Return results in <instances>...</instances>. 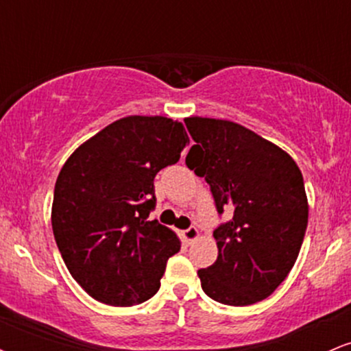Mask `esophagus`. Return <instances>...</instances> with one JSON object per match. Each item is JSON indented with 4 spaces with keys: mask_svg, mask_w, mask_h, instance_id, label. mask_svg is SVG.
<instances>
[{
    "mask_svg": "<svg viewBox=\"0 0 351 351\" xmlns=\"http://www.w3.org/2000/svg\"><path fill=\"white\" fill-rule=\"evenodd\" d=\"M199 229L198 228H195V226H191V228H188L186 231H183V237H184V241H186L188 244H191V243H195L196 239H198L199 237Z\"/></svg>",
    "mask_w": 351,
    "mask_h": 351,
    "instance_id": "1",
    "label": "esophagus"
}]
</instances>
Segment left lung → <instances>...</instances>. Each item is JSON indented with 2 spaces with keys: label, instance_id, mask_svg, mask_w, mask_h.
Masks as SVG:
<instances>
[{
  "label": "left lung",
  "instance_id": "1",
  "mask_svg": "<svg viewBox=\"0 0 351 351\" xmlns=\"http://www.w3.org/2000/svg\"><path fill=\"white\" fill-rule=\"evenodd\" d=\"M195 145L189 170L206 180L217 213L234 211L213 232L217 259L199 269L201 287L213 300L245 307L267 299L299 257L308 223L302 173L287 152L243 125L188 117Z\"/></svg>",
  "mask_w": 351,
  "mask_h": 351
}]
</instances>
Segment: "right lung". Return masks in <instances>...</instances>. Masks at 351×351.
<instances>
[{
  "instance_id": "add662e5",
  "label": "right lung",
  "mask_w": 351,
  "mask_h": 351,
  "mask_svg": "<svg viewBox=\"0 0 351 351\" xmlns=\"http://www.w3.org/2000/svg\"><path fill=\"white\" fill-rule=\"evenodd\" d=\"M189 143L183 123L163 115H128L86 140L64 163L51 223L64 264L92 299L132 307L155 295L175 231L148 219L156 173Z\"/></svg>"
}]
</instances>
